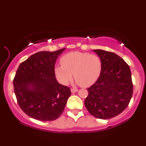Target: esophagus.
<instances>
[{
	"label": "esophagus",
	"instance_id": "1",
	"mask_svg": "<svg viewBox=\"0 0 146 146\" xmlns=\"http://www.w3.org/2000/svg\"><path fill=\"white\" fill-rule=\"evenodd\" d=\"M78 90H77V89H75V88H71V93H76V92H77Z\"/></svg>",
	"mask_w": 146,
	"mask_h": 146
}]
</instances>
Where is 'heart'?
Listing matches in <instances>:
<instances>
[{"label":"heart","mask_w":146,"mask_h":146,"mask_svg":"<svg viewBox=\"0 0 146 146\" xmlns=\"http://www.w3.org/2000/svg\"><path fill=\"white\" fill-rule=\"evenodd\" d=\"M61 65L55 68L56 78L62 84L67 85L73 77L82 87L93 84L102 71L100 57L94 54L73 51L64 55L60 59Z\"/></svg>","instance_id":"heart-1"}]
</instances>
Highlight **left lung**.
<instances>
[{
	"instance_id": "8db88e82",
	"label": "left lung",
	"mask_w": 146,
	"mask_h": 146,
	"mask_svg": "<svg viewBox=\"0 0 146 146\" xmlns=\"http://www.w3.org/2000/svg\"><path fill=\"white\" fill-rule=\"evenodd\" d=\"M100 56L102 71L88 88L84 104L91 115L109 119L120 114L129 105L133 91L131 73L123 59L113 52L93 49Z\"/></svg>"
}]
</instances>
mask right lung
Listing matches in <instances>:
<instances>
[{
    "mask_svg": "<svg viewBox=\"0 0 146 146\" xmlns=\"http://www.w3.org/2000/svg\"><path fill=\"white\" fill-rule=\"evenodd\" d=\"M64 50L33 54L17 69L13 79L14 92L19 107L29 117L52 121L62 113L71 93L70 88L56 81L55 64Z\"/></svg>",
    "mask_w": 146,
    "mask_h": 146,
    "instance_id": "add662e5",
    "label": "right lung"
}]
</instances>
